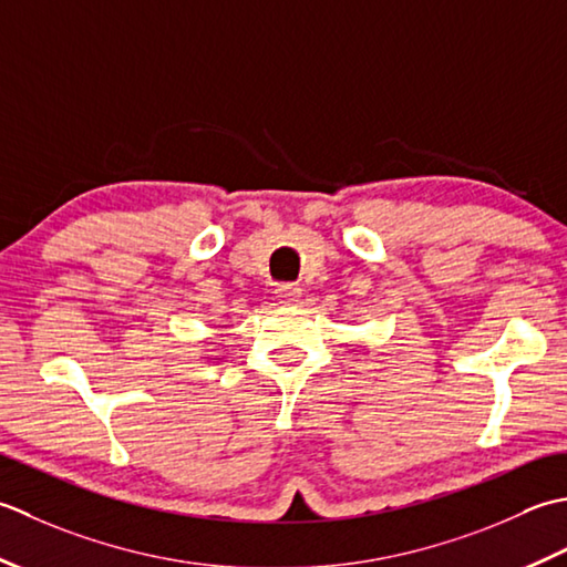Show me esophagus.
<instances>
[{"label": "esophagus", "mask_w": 567, "mask_h": 567, "mask_svg": "<svg viewBox=\"0 0 567 567\" xmlns=\"http://www.w3.org/2000/svg\"><path fill=\"white\" fill-rule=\"evenodd\" d=\"M276 298H279V303L284 306H293L296 300L300 298V288L296 284H286L276 288Z\"/></svg>", "instance_id": "34e87169"}]
</instances>
